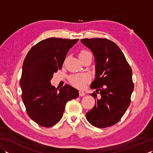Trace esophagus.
<instances>
[{
	"label": "esophagus",
	"instance_id": "esophagus-1",
	"mask_svg": "<svg viewBox=\"0 0 153 153\" xmlns=\"http://www.w3.org/2000/svg\"><path fill=\"white\" fill-rule=\"evenodd\" d=\"M79 95L80 97H83V96L85 95V93L82 91H79Z\"/></svg>",
	"mask_w": 153,
	"mask_h": 153
}]
</instances>
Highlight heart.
Here are the masks:
<instances>
[{"label":"heart","instance_id":"heart-1","mask_svg":"<svg viewBox=\"0 0 153 153\" xmlns=\"http://www.w3.org/2000/svg\"><path fill=\"white\" fill-rule=\"evenodd\" d=\"M89 52L86 51H82L79 53V56L88 53ZM90 81V77L87 74H76L73 75L70 77V83L78 89H83L86 86L87 83Z\"/></svg>","mask_w":153,"mask_h":153}]
</instances>
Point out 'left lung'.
<instances>
[{"instance_id":"obj_1","label":"left lung","mask_w":153,"mask_h":153,"mask_svg":"<svg viewBox=\"0 0 153 153\" xmlns=\"http://www.w3.org/2000/svg\"><path fill=\"white\" fill-rule=\"evenodd\" d=\"M81 42L91 51L95 61V79L91 85L95 92L93 108L86 113L88 122L97 128L116 124L131 102L134 84L132 70L124 54L114 42L102 38L83 39Z\"/></svg>"}]
</instances>
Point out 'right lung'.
<instances>
[{
  "mask_svg": "<svg viewBox=\"0 0 153 153\" xmlns=\"http://www.w3.org/2000/svg\"><path fill=\"white\" fill-rule=\"evenodd\" d=\"M78 40L48 38L32 47L25 58L22 98L28 116L41 126L49 128L57 123L66 102L79 96L78 90L69 85L58 90L51 83L54 73L62 67L68 51Z\"/></svg>",
  "mask_w": 153,
  "mask_h": 153,
  "instance_id": "right-lung-1",
  "label": "right lung"
}]
</instances>
